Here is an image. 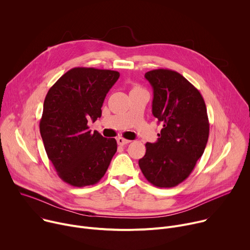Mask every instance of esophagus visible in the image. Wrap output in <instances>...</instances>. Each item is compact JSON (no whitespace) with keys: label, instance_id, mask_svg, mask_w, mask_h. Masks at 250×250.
<instances>
[{"label":"esophagus","instance_id":"34e87169","mask_svg":"<svg viewBox=\"0 0 250 250\" xmlns=\"http://www.w3.org/2000/svg\"><path fill=\"white\" fill-rule=\"evenodd\" d=\"M117 142H118L119 146H125V145L129 144L130 140H127V139L123 138V137H118V138H117Z\"/></svg>","mask_w":250,"mask_h":250}]
</instances>
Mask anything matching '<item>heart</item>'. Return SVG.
<instances>
[{
    "label": "heart",
    "mask_w": 250,
    "mask_h": 250,
    "mask_svg": "<svg viewBox=\"0 0 250 250\" xmlns=\"http://www.w3.org/2000/svg\"><path fill=\"white\" fill-rule=\"evenodd\" d=\"M133 89H139V88H138V87H135V88H133Z\"/></svg>",
    "instance_id": "heart-1"
}]
</instances>
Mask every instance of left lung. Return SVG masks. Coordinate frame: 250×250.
<instances>
[{
  "instance_id": "obj_1",
  "label": "left lung",
  "mask_w": 250,
  "mask_h": 250,
  "mask_svg": "<svg viewBox=\"0 0 250 250\" xmlns=\"http://www.w3.org/2000/svg\"><path fill=\"white\" fill-rule=\"evenodd\" d=\"M145 76L153 88L152 114L163 128L155 144L146 142L138 164L153 186L172 188L187 179L205 151L209 132L206 104L176 71L155 69Z\"/></svg>"
}]
</instances>
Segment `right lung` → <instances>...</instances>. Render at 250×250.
<instances>
[{
    "instance_id": "right-lung-1",
    "label": "right lung",
    "mask_w": 250,
    "mask_h": 250,
    "mask_svg": "<svg viewBox=\"0 0 250 250\" xmlns=\"http://www.w3.org/2000/svg\"><path fill=\"white\" fill-rule=\"evenodd\" d=\"M120 77L118 71L75 67L49 89L40 130L48 159L67 184H97L117 152V140L91 132L88 120L102 116L104 100Z\"/></svg>"
}]
</instances>
